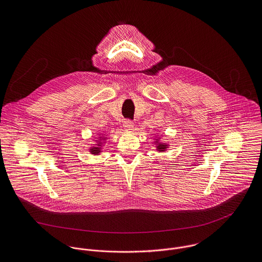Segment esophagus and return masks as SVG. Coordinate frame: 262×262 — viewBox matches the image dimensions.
Returning a JSON list of instances; mask_svg holds the SVG:
<instances>
[{"label":"esophagus","mask_w":262,"mask_h":262,"mask_svg":"<svg viewBox=\"0 0 262 262\" xmlns=\"http://www.w3.org/2000/svg\"><path fill=\"white\" fill-rule=\"evenodd\" d=\"M123 127L125 130H132L134 127V123L131 120H126V121H124Z\"/></svg>","instance_id":"esophagus-1"}]
</instances>
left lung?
I'll use <instances>...</instances> for the list:
<instances>
[{
	"label": "left lung",
	"mask_w": 262,
	"mask_h": 262,
	"mask_svg": "<svg viewBox=\"0 0 262 262\" xmlns=\"http://www.w3.org/2000/svg\"><path fill=\"white\" fill-rule=\"evenodd\" d=\"M156 148L158 151H165V149L167 148V145L166 144H163V143H158Z\"/></svg>",
	"instance_id": "8db88e82"
}]
</instances>
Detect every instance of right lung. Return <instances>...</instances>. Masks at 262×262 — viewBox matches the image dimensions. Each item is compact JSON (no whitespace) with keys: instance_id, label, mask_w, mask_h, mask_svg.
Returning a JSON list of instances; mask_svg holds the SVG:
<instances>
[{"instance_id":"right-lung-1","label":"right lung","mask_w":262,"mask_h":262,"mask_svg":"<svg viewBox=\"0 0 262 262\" xmlns=\"http://www.w3.org/2000/svg\"><path fill=\"white\" fill-rule=\"evenodd\" d=\"M100 138H101V137H100ZM101 144H102V143L98 141V144H97L95 147H92V148L90 149L91 153H92V154H96V155L99 154V153L101 152V150H102V148H101Z\"/></svg>"}]
</instances>
